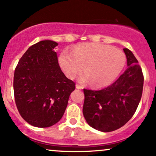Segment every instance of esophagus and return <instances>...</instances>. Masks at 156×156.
<instances>
[{
  "mask_svg": "<svg viewBox=\"0 0 156 156\" xmlns=\"http://www.w3.org/2000/svg\"><path fill=\"white\" fill-rule=\"evenodd\" d=\"M76 89H81L82 88H83V87H82L81 85H80V84H78V83L76 84Z\"/></svg>",
  "mask_w": 156,
  "mask_h": 156,
  "instance_id": "obj_1",
  "label": "esophagus"
}]
</instances>
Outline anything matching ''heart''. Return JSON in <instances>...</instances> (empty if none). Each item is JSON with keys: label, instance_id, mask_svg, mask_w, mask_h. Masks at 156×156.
Instances as JSON below:
<instances>
[{"label": "heart", "instance_id": "heart-1", "mask_svg": "<svg viewBox=\"0 0 156 156\" xmlns=\"http://www.w3.org/2000/svg\"><path fill=\"white\" fill-rule=\"evenodd\" d=\"M60 65L69 78H74L83 69L87 72L79 80H91L93 85L105 87L112 83L122 70L126 56L122 51L112 46L95 43H83L73 51L64 50L59 56Z\"/></svg>", "mask_w": 156, "mask_h": 156}]
</instances>
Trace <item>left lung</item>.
I'll return each mask as SVG.
<instances>
[{
  "label": "left lung",
  "instance_id": "obj_1",
  "mask_svg": "<svg viewBox=\"0 0 156 156\" xmlns=\"http://www.w3.org/2000/svg\"><path fill=\"white\" fill-rule=\"evenodd\" d=\"M123 51L128 68L115 82L99 90L83 89V116L91 127L100 131H113L126 124L135 114L142 95L141 67L129 49Z\"/></svg>",
  "mask_w": 156,
  "mask_h": 156
}]
</instances>
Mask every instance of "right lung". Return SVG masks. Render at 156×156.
Returning <instances> with one entry per match:
<instances>
[{
    "instance_id": "add662e5",
    "label": "right lung",
    "mask_w": 156,
    "mask_h": 156,
    "mask_svg": "<svg viewBox=\"0 0 156 156\" xmlns=\"http://www.w3.org/2000/svg\"><path fill=\"white\" fill-rule=\"evenodd\" d=\"M58 43L43 40L31 46L19 60L14 76L17 110L27 122L48 128L62 119L76 83L59 67L54 48Z\"/></svg>"
}]
</instances>
